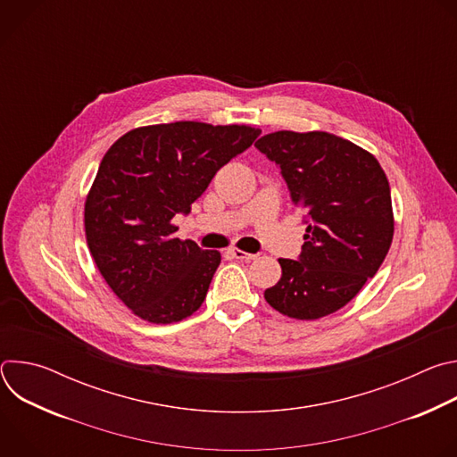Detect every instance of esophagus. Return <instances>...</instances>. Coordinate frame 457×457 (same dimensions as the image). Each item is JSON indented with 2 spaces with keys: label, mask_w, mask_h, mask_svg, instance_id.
I'll return each mask as SVG.
<instances>
[{
  "label": "esophagus",
  "mask_w": 457,
  "mask_h": 457,
  "mask_svg": "<svg viewBox=\"0 0 457 457\" xmlns=\"http://www.w3.org/2000/svg\"><path fill=\"white\" fill-rule=\"evenodd\" d=\"M228 254H231L233 258H240V260H254V258H256V254L245 253V251H242V249H238V247H229V249H228Z\"/></svg>",
  "instance_id": "obj_1"
}]
</instances>
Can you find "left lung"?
<instances>
[{"instance_id":"obj_1","label":"left lung","mask_w":457,"mask_h":457,"mask_svg":"<svg viewBox=\"0 0 457 457\" xmlns=\"http://www.w3.org/2000/svg\"><path fill=\"white\" fill-rule=\"evenodd\" d=\"M254 146L280 168L291 199L305 210L298 260L278 258L282 277L264 298L296 320L347 305L376 275L395 235L385 171L372 154L328 132H282Z\"/></svg>"}]
</instances>
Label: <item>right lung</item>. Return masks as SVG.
Segmentation results:
<instances>
[{
  "label": "right lung",
  "mask_w": 457,
  "mask_h": 457,
  "mask_svg": "<svg viewBox=\"0 0 457 457\" xmlns=\"http://www.w3.org/2000/svg\"><path fill=\"white\" fill-rule=\"evenodd\" d=\"M258 136L245 124L179 120L129 129L104 154L85 203L87 244L136 316L173 323L203 305L220 253L177 238L171 219L187 215L215 173Z\"/></svg>",
  "instance_id": "add662e5"
}]
</instances>
